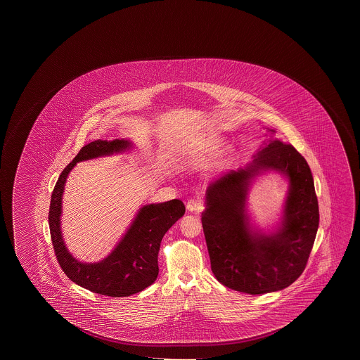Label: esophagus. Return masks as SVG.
Masks as SVG:
<instances>
[{
  "instance_id": "obj_1",
  "label": "esophagus",
  "mask_w": 360,
  "mask_h": 360,
  "mask_svg": "<svg viewBox=\"0 0 360 360\" xmlns=\"http://www.w3.org/2000/svg\"><path fill=\"white\" fill-rule=\"evenodd\" d=\"M187 210H188L189 212H200V211H203V205H202V202L200 200H188L187 202Z\"/></svg>"
}]
</instances>
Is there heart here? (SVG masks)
<instances>
[{"label": "heart", "instance_id": "1", "mask_svg": "<svg viewBox=\"0 0 360 360\" xmlns=\"http://www.w3.org/2000/svg\"><path fill=\"white\" fill-rule=\"evenodd\" d=\"M221 148H222V142H221L219 139H217V138H213V139H210V141L203 146V148H202V154L208 155V157H214V155H217V154L219 153Z\"/></svg>", "mask_w": 360, "mask_h": 360}]
</instances>
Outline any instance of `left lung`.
<instances>
[{
    "mask_svg": "<svg viewBox=\"0 0 360 360\" xmlns=\"http://www.w3.org/2000/svg\"><path fill=\"white\" fill-rule=\"evenodd\" d=\"M266 170L290 179L283 219L270 234L254 229L245 210L250 181ZM202 226L211 270L222 285L250 295L288 288L305 270L318 232V197L307 160L291 144L271 139L250 165L210 184Z\"/></svg>",
    "mask_w": 360,
    "mask_h": 360,
    "instance_id": "1",
    "label": "left lung"
}]
</instances>
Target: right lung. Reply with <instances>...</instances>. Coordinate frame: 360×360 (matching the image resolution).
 I'll return each mask as SVG.
<instances>
[{
	"label": "right lung",
	"instance_id": "add662e5",
	"mask_svg": "<svg viewBox=\"0 0 360 360\" xmlns=\"http://www.w3.org/2000/svg\"><path fill=\"white\" fill-rule=\"evenodd\" d=\"M133 148L127 139L94 141L80 149L77 157L61 172L51 195L49 226L53 251L63 271L84 289L112 297H123L141 292L158 276L160 241L186 212L182 200L143 206L118 245L105 259L94 264L77 261L66 248L60 227L63 212V193L66 178L79 162L122 153Z\"/></svg>",
	"mask_w": 360,
	"mask_h": 360
}]
</instances>
